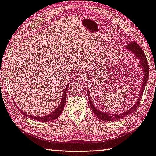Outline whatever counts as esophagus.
I'll use <instances>...</instances> for the list:
<instances>
[{
  "label": "esophagus",
  "instance_id": "1",
  "mask_svg": "<svg viewBox=\"0 0 156 156\" xmlns=\"http://www.w3.org/2000/svg\"><path fill=\"white\" fill-rule=\"evenodd\" d=\"M77 79L79 81H84L85 80V76L82 74V73H79V74L77 75Z\"/></svg>",
  "mask_w": 156,
  "mask_h": 156
}]
</instances>
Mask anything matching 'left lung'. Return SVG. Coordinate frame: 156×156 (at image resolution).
<instances>
[{"label":"left lung","mask_w":156,"mask_h":156,"mask_svg":"<svg viewBox=\"0 0 156 156\" xmlns=\"http://www.w3.org/2000/svg\"><path fill=\"white\" fill-rule=\"evenodd\" d=\"M126 49L127 50L129 51V52H132L134 55L136 56V58L139 59L140 61V66L143 71V84L142 87H141V90L139 94V97H138V100L136 101V104L134 105H133L132 107L130 108L129 110H127V111L123 112L122 113H117V114H111V113H107L101 112L100 110L97 109V108L95 106L94 104L92 103L91 98L90 96L89 90H87L88 95H89V101L90 103V107H91L93 112L95 113V115L100 119L101 120L103 121H114V120H118L121 119L123 117H126V116L132 114V112H134L136 110L138 106L139 105V103L141 100V98H142L144 90L146 86V84L148 80L149 77V65L148 62H147L146 56L145 55V52H143V49L141 48L140 46L138 45L136 42H131V43L127 44L126 46Z\"/></svg>","instance_id":"left-lung-1"}]
</instances>
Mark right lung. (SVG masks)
<instances>
[{
  "instance_id": "right-lung-1",
  "label": "right lung",
  "mask_w": 156,
  "mask_h": 156,
  "mask_svg": "<svg viewBox=\"0 0 156 156\" xmlns=\"http://www.w3.org/2000/svg\"><path fill=\"white\" fill-rule=\"evenodd\" d=\"M69 82L68 83H67V86L66 87V89H64V91L63 92V95H62V98H61V100L60 101V104H59L58 107L56 108L55 111L52 112L51 114H50L49 115H47V116H42V117H34V116H30L29 115H27L26 113L22 112V110H20L18 108V110H20V112L22 115L25 117H29L30 119H32L33 120H35V121H52V120H55L56 119H58V117L60 116V115L61 114V112H63V108L65 107V104H66V92L67 91V89H68V86L69 84ZM15 102V101H14Z\"/></svg>"
}]
</instances>
